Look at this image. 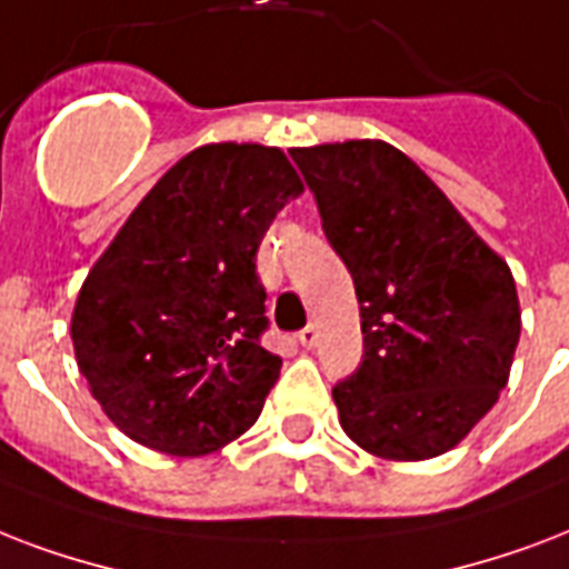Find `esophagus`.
Segmentation results:
<instances>
[{"mask_svg": "<svg viewBox=\"0 0 569 569\" xmlns=\"http://www.w3.org/2000/svg\"><path fill=\"white\" fill-rule=\"evenodd\" d=\"M297 338H299V345L306 347V350H311V347L317 345V326H306V329H302Z\"/></svg>", "mask_w": 569, "mask_h": 569, "instance_id": "esophagus-1", "label": "esophagus"}]
</instances>
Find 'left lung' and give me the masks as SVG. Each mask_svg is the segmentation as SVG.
I'll use <instances>...</instances> for the list:
<instances>
[{"mask_svg": "<svg viewBox=\"0 0 569 569\" xmlns=\"http://www.w3.org/2000/svg\"><path fill=\"white\" fill-rule=\"evenodd\" d=\"M290 157L359 299L362 365L332 389L345 433L398 463L451 451L508 386L522 326L508 261L395 144Z\"/></svg>", "mask_w": 569, "mask_h": 569, "instance_id": "8db88e82", "label": "left lung"}]
</instances>
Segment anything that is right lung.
I'll list each match as a JSON object with an SVG mask.
<instances>
[{
  "label": "right lung",
  "mask_w": 569,
  "mask_h": 569,
  "mask_svg": "<svg viewBox=\"0 0 569 569\" xmlns=\"http://www.w3.org/2000/svg\"><path fill=\"white\" fill-rule=\"evenodd\" d=\"M281 148L216 142L189 151L127 216L79 288L70 338L109 421L171 457H204L258 421L281 359L254 254L302 196Z\"/></svg>",
  "instance_id": "add662e5"
}]
</instances>
